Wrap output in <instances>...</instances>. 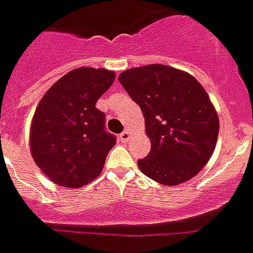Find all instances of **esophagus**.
Here are the masks:
<instances>
[{
  "label": "esophagus",
  "mask_w": 253,
  "mask_h": 253,
  "mask_svg": "<svg viewBox=\"0 0 253 253\" xmlns=\"http://www.w3.org/2000/svg\"><path fill=\"white\" fill-rule=\"evenodd\" d=\"M119 138H120V140L124 141V143H125V141H128L129 139L131 138V133L129 130H125V131H123L122 134H120Z\"/></svg>",
  "instance_id": "obj_1"
}]
</instances>
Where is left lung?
Segmentation results:
<instances>
[{"instance_id":"8db88e82","label":"left lung","mask_w":253,"mask_h":253,"mask_svg":"<svg viewBox=\"0 0 253 253\" xmlns=\"http://www.w3.org/2000/svg\"><path fill=\"white\" fill-rule=\"evenodd\" d=\"M119 82L138 103L151 150L138 161L144 175L175 186L197 175L209 163L220 122L205 88L187 72L165 64L124 71Z\"/></svg>"}]
</instances>
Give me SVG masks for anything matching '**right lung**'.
<instances>
[{
	"mask_svg": "<svg viewBox=\"0 0 253 253\" xmlns=\"http://www.w3.org/2000/svg\"><path fill=\"white\" fill-rule=\"evenodd\" d=\"M115 73L81 67L59 78L38 103L30 129V149L41 171L58 186L77 189L99 176L115 136L104 130L95 108Z\"/></svg>",
	"mask_w": 253,
	"mask_h": 253,
	"instance_id": "1",
	"label": "right lung"
}]
</instances>
